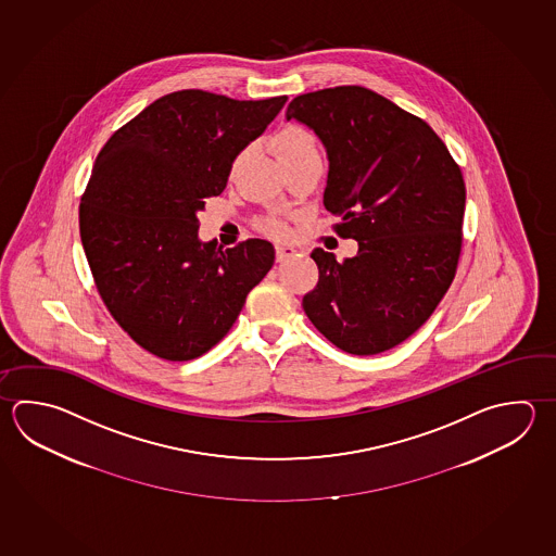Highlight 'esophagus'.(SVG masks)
Wrapping results in <instances>:
<instances>
[{
    "mask_svg": "<svg viewBox=\"0 0 556 556\" xmlns=\"http://www.w3.org/2000/svg\"><path fill=\"white\" fill-rule=\"evenodd\" d=\"M294 253H296V250H294V248H291V245H277V248H275V257H277V262L279 263H283L287 262V260H291Z\"/></svg>",
    "mask_w": 556,
    "mask_h": 556,
    "instance_id": "esophagus-1",
    "label": "esophagus"
}]
</instances>
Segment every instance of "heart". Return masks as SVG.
<instances>
[{
	"mask_svg": "<svg viewBox=\"0 0 556 556\" xmlns=\"http://www.w3.org/2000/svg\"><path fill=\"white\" fill-rule=\"evenodd\" d=\"M269 147L273 153L279 159V163L285 167H293L304 161H313V159H320V149H318V141H316L315 134L311 129L296 124H287V126L277 129L271 137H269ZM245 159V153H238L233 161H231V173H236L241 167ZM263 230L271 233L275 238H283L285 226L279 220L267 218L263 220Z\"/></svg>",
	"mask_w": 556,
	"mask_h": 556,
	"instance_id": "obj_1",
	"label": "heart"
}]
</instances>
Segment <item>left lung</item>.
Instances as JSON below:
<instances>
[{"instance_id": "left-lung-1", "label": "left lung", "mask_w": 556, "mask_h": 556, "mask_svg": "<svg viewBox=\"0 0 556 556\" xmlns=\"http://www.w3.org/2000/svg\"><path fill=\"white\" fill-rule=\"evenodd\" d=\"M287 119L326 147L325 206L357 241L336 262L316 248L318 283L303 308L320 334L354 356L397 346L439 306L456 275L466 187L432 127L364 86L296 96Z\"/></svg>"}]
</instances>
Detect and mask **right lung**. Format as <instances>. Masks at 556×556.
I'll return each instance as SVG.
<instances>
[{"instance_id": "1", "label": "right lung", "mask_w": 556, "mask_h": 556, "mask_svg": "<svg viewBox=\"0 0 556 556\" xmlns=\"http://www.w3.org/2000/svg\"><path fill=\"white\" fill-rule=\"evenodd\" d=\"M287 96L233 100L178 90L108 139L80 200V238L105 308L153 356L189 362L228 334L275 262L265 240L222 252L199 240L204 200Z\"/></svg>"}]
</instances>
